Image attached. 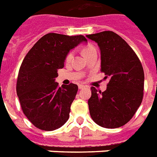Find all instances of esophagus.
<instances>
[{"label":"esophagus","mask_w":157,"mask_h":157,"mask_svg":"<svg viewBox=\"0 0 157 157\" xmlns=\"http://www.w3.org/2000/svg\"><path fill=\"white\" fill-rule=\"evenodd\" d=\"M85 87H86V86H85V85H82V84H81V85H79L78 86V88L80 89V90H81V89L85 88Z\"/></svg>","instance_id":"obj_1"}]
</instances>
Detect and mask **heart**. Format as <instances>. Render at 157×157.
<instances>
[{"instance_id":"b5f03b06","label":"heart","mask_w":157,"mask_h":157,"mask_svg":"<svg viewBox=\"0 0 157 157\" xmlns=\"http://www.w3.org/2000/svg\"><path fill=\"white\" fill-rule=\"evenodd\" d=\"M95 50L94 49V47L93 45H86V46H85V47L83 48V50H82V54L86 56V54H88V53H90V51H92V50ZM71 55H72V53L70 52L67 54V55L66 57V60L67 61H68V60H70V59L71 58Z\"/></svg>"}]
</instances>
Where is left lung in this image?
<instances>
[{
    "instance_id": "obj_1",
    "label": "left lung",
    "mask_w": 157,
    "mask_h": 157,
    "mask_svg": "<svg viewBox=\"0 0 157 157\" xmlns=\"http://www.w3.org/2000/svg\"><path fill=\"white\" fill-rule=\"evenodd\" d=\"M101 50V71L110 79L103 92L91 87L88 100L91 118L104 128L123 126L144 98V72L139 59L124 39L112 31L87 35Z\"/></svg>"
}]
</instances>
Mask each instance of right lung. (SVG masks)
I'll return each mask as SVG.
<instances>
[{
	"mask_svg": "<svg viewBox=\"0 0 157 157\" xmlns=\"http://www.w3.org/2000/svg\"><path fill=\"white\" fill-rule=\"evenodd\" d=\"M86 40L82 35L48 33L23 60L17 79V95L24 115L38 129L52 131L68 120L78 86L71 83L59 87L55 78L69 51Z\"/></svg>",
	"mask_w": 157,
	"mask_h": 157,
	"instance_id": "obj_1",
	"label": "right lung"
}]
</instances>
